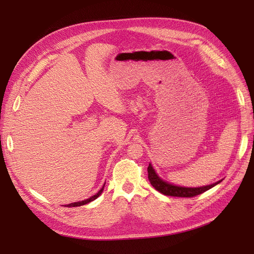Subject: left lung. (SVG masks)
Returning <instances> with one entry per match:
<instances>
[{"label":"left lung","mask_w":254,"mask_h":254,"mask_svg":"<svg viewBox=\"0 0 254 254\" xmlns=\"http://www.w3.org/2000/svg\"><path fill=\"white\" fill-rule=\"evenodd\" d=\"M147 171H148V179H149V182L151 186L155 188L158 191H160V193H162L163 195H166V196L187 197V198L195 197L197 195H200V194L204 193L205 190L212 189L213 187L216 186V184L221 182V180H220L216 183L211 184V186L201 187V188H182V187L173 186V184H170V183L163 181L162 179H160L150 164L147 167Z\"/></svg>","instance_id":"left-lung-1"}]
</instances>
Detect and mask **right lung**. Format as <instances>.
<instances>
[{"label": "right lung", "mask_w": 254, "mask_h": 254, "mask_svg": "<svg viewBox=\"0 0 254 254\" xmlns=\"http://www.w3.org/2000/svg\"><path fill=\"white\" fill-rule=\"evenodd\" d=\"M104 188H105V184L103 186V188L101 189V190L98 191L97 194H95L94 196H92V197H90L89 199H86V200H82V201H78V202H74V203H70V204H67V206H80V205H83V204H87V203H89V202H91V201H93V200H95V199L101 195L102 193H103V190H104Z\"/></svg>", "instance_id": "add662e5"}]
</instances>
